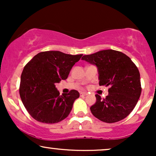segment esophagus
Here are the masks:
<instances>
[{"label": "esophagus", "instance_id": "1", "mask_svg": "<svg viewBox=\"0 0 156 156\" xmlns=\"http://www.w3.org/2000/svg\"><path fill=\"white\" fill-rule=\"evenodd\" d=\"M87 95V92H80V96H86Z\"/></svg>", "mask_w": 156, "mask_h": 156}]
</instances>
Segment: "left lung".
<instances>
[{"instance_id":"8db88e82","label":"left lung","mask_w":156,"mask_h":156,"mask_svg":"<svg viewBox=\"0 0 156 156\" xmlns=\"http://www.w3.org/2000/svg\"><path fill=\"white\" fill-rule=\"evenodd\" d=\"M81 59L98 68L100 86L109 87L105 98L95 94L92 114L107 123L125 119L135 108L141 92L140 74L135 64L128 55L114 50L85 55Z\"/></svg>"}]
</instances>
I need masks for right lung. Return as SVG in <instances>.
I'll use <instances>...</instances> for the list:
<instances>
[{
  "label": "right lung",
  "mask_w": 156,
  "mask_h": 156,
  "mask_svg": "<svg viewBox=\"0 0 156 156\" xmlns=\"http://www.w3.org/2000/svg\"><path fill=\"white\" fill-rule=\"evenodd\" d=\"M83 54L60 51L39 53L25 66L20 78V96L25 108L36 120L53 124L65 119L79 98L78 91L60 95L55 83L66 80Z\"/></svg>",
  "instance_id": "add662e5"
}]
</instances>
